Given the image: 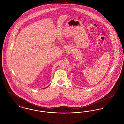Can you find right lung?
<instances>
[{
    "label": "right lung",
    "instance_id": "1",
    "mask_svg": "<svg viewBox=\"0 0 124 124\" xmlns=\"http://www.w3.org/2000/svg\"><path fill=\"white\" fill-rule=\"evenodd\" d=\"M47 87H48V86H47V87H46V88H47Z\"/></svg>",
    "mask_w": 124,
    "mask_h": 124
}]
</instances>
